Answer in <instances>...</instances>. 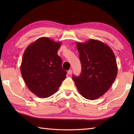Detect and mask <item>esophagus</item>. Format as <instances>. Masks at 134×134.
I'll return each instance as SVG.
<instances>
[{"label": "esophagus", "mask_w": 134, "mask_h": 134, "mask_svg": "<svg viewBox=\"0 0 134 134\" xmlns=\"http://www.w3.org/2000/svg\"><path fill=\"white\" fill-rule=\"evenodd\" d=\"M68 74H69V75H71V74H72V71L71 70H69V71H68Z\"/></svg>", "instance_id": "obj_1"}]
</instances>
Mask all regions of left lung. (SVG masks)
Here are the masks:
<instances>
[{"instance_id":"left-lung-1","label":"left lung","mask_w":134,"mask_h":134,"mask_svg":"<svg viewBox=\"0 0 134 134\" xmlns=\"http://www.w3.org/2000/svg\"><path fill=\"white\" fill-rule=\"evenodd\" d=\"M76 46L82 65L78 76H72L76 88L84 98L94 100L106 93L118 74L114 53L108 45L90 39Z\"/></svg>"}]
</instances>
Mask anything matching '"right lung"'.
Here are the masks:
<instances>
[{
	"label": "right lung",
	"mask_w": 134,
	"mask_h": 134,
	"mask_svg": "<svg viewBox=\"0 0 134 134\" xmlns=\"http://www.w3.org/2000/svg\"><path fill=\"white\" fill-rule=\"evenodd\" d=\"M61 43L41 37L25 49L21 72L28 89L40 98L55 94L66 77L58 51Z\"/></svg>",
	"instance_id": "right-lung-1"
}]
</instances>
